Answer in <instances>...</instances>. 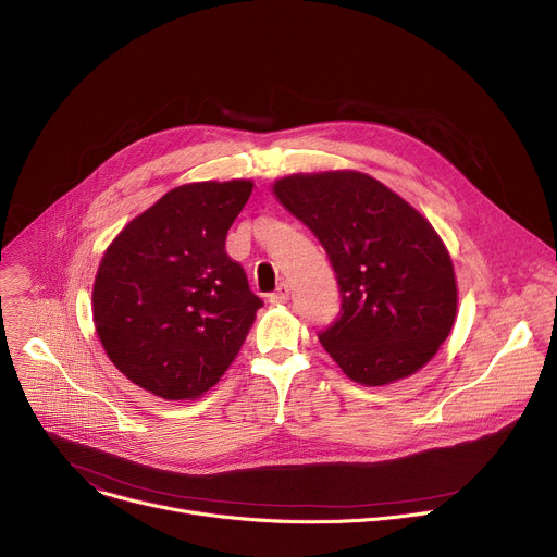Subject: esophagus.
<instances>
[{
	"label": "esophagus",
	"instance_id": "1",
	"mask_svg": "<svg viewBox=\"0 0 557 557\" xmlns=\"http://www.w3.org/2000/svg\"><path fill=\"white\" fill-rule=\"evenodd\" d=\"M288 299H290V288H288V284H280L277 290H275L273 295H269V301H271V304H286Z\"/></svg>",
	"mask_w": 557,
	"mask_h": 557
}]
</instances>
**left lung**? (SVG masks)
Segmentation results:
<instances>
[{
    "mask_svg": "<svg viewBox=\"0 0 557 557\" xmlns=\"http://www.w3.org/2000/svg\"><path fill=\"white\" fill-rule=\"evenodd\" d=\"M273 194L314 233L337 275L342 314L320 335L324 350L361 385L419 372L458 308L449 251L428 218L352 170L290 174Z\"/></svg>",
    "mask_w": 557,
    "mask_h": 557,
    "instance_id": "obj_1",
    "label": "left lung"
}]
</instances>
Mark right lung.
I'll return each mask as SVG.
<instances>
[{
    "mask_svg": "<svg viewBox=\"0 0 557 557\" xmlns=\"http://www.w3.org/2000/svg\"><path fill=\"white\" fill-rule=\"evenodd\" d=\"M253 181L189 183L168 191L110 243L92 314L110 361L168 401L213 387L240 352L262 299L224 251Z\"/></svg>",
    "mask_w": 557,
    "mask_h": 557,
    "instance_id": "1",
    "label": "right lung"
}]
</instances>
